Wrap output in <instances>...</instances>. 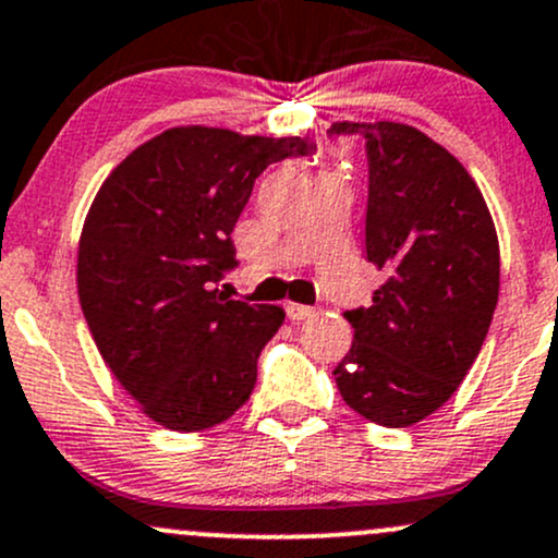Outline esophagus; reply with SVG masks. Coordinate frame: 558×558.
<instances>
[{"label": "esophagus", "mask_w": 558, "mask_h": 558, "mask_svg": "<svg viewBox=\"0 0 558 558\" xmlns=\"http://www.w3.org/2000/svg\"><path fill=\"white\" fill-rule=\"evenodd\" d=\"M286 312H289V317L293 323H302V320H310L312 315H315V310L307 307V304H293L289 302L286 304Z\"/></svg>", "instance_id": "esophagus-1"}]
</instances>
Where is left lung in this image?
<instances>
[{
	"label": "left lung",
	"instance_id": "obj_1",
	"mask_svg": "<svg viewBox=\"0 0 558 558\" xmlns=\"http://www.w3.org/2000/svg\"><path fill=\"white\" fill-rule=\"evenodd\" d=\"M371 161L365 256L387 280L347 312L354 339L336 387L378 426L405 428L456 395L480 354L500 289L495 222L474 177L400 121H336Z\"/></svg>",
	"mask_w": 558,
	"mask_h": 558
}]
</instances>
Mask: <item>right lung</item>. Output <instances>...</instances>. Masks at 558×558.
I'll list each match as a JSON object with an SVG mask.
<instances>
[{
    "mask_svg": "<svg viewBox=\"0 0 558 558\" xmlns=\"http://www.w3.org/2000/svg\"><path fill=\"white\" fill-rule=\"evenodd\" d=\"M307 153L302 137L171 126L97 190L78 238V302L116 381L163 428L204 432L254 391L256 357L286 312L214 283L235 265L230 235L256 177Z\"/></svg>",
    "mask_w": 558,
    "mask_h": 558,
    "instance_id": "obj_1",
    "label": "right lung"
}]
</instances>
